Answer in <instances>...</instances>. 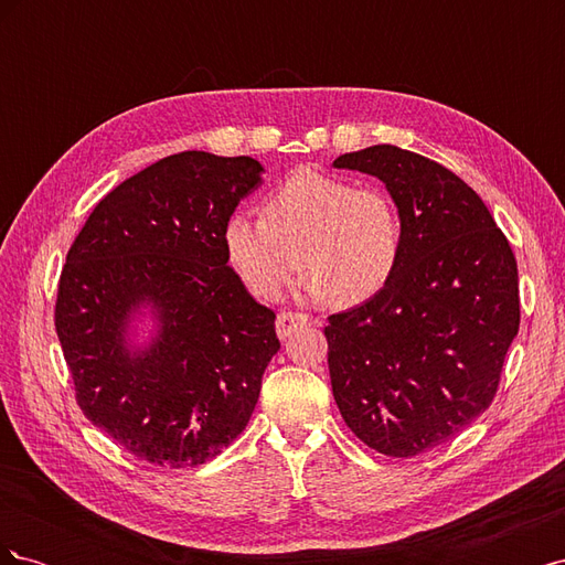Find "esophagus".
<instances>
[{
	"label": "esophagus",
	"mask_w": 565,
	"mask_h": 565,
	"mask_svg": "<svg viewBox=\"0 0 565 565\" xmlns=\"http://www.w3.org/2000/svg\"><path fill=\"white\" fill-rule=\"evenodd\" d=\"M311 322L313 320L309 316H303V313L282 311L276 320V332H278L280 339H287V337H292L299 328H303V324H311Z\"/></svg>",
	"instance_id": "34e87169"
}]
</instances>
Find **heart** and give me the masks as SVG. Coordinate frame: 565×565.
I'll list each match as a JSON object with an SVG mask.
<instances>
[{
  "mask_svg": "<svg viewBox=\"0 0 565 565\" xmlns=\"http://www.w3.org/2000/svg\"><path fill=\"white\" fill-rule=\"evenodd\" d=\"M224 247L254 297L276 301L295 276L309 301H367L384 289L403 254V218L377 185L299 169L270 193L264 216L237 210Z\"/></svg>",
  "mask_w": 565,
  "mask_h": 565,
  "instance_id": "obj_1",
  "label": "heart"
}]
</instances>
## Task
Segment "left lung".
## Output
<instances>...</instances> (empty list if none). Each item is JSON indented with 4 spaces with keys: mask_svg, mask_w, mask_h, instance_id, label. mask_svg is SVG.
Listing matches in <instances>:
<instances>
[{
    "mask_svg": "<svg viewBox=\"0 0 565 565\" xmlns=\"http://www.w3.org/2000/svg\"><path fill=\"white\" fill-rule=\"evenodd\" d=\"M332 167L380 179L403 218L384 289L328 318L332 393L365 446L413 457L490 407L519 334L516 259L486 202L443 164L384 143Z\"/></svg>",
    "mask_w": 565,
    "mask_h": 565,
    "instance_id": "obj_1",
    "label": "left lung"
}]
</instances>
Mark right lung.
Segmentation results:
<instances>
[{"mask_svg": "<svg viewBox=\"0 0 565 565\" xmlns=\"http://www.w3.org/2000/svg\"><path fill=\"white\" fill-rule=\"evenodd\" d=\"M262 174L247 156L162 158L100 200L67 252L56 332L77 403L152 465L198 467L241 436L280 349L224 247Z\"/></svg>", "mask_w": 565, "mask_h": 565, "instance_id": "obj_1", "label": "right lung"}]
</instances>
